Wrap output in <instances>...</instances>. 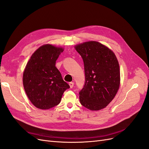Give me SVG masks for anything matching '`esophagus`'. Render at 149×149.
<instances>
[{
    "mask_svg": "<svg viewBox=\"0 0 149 149\" xmlns=\"http://www.w3.org/2000/svg\"><path fill=\"white\" fill-rule=\"evenodd\" d=\"M69 85H70V88H73L74 83H73V82H70V83H69Z\"/></svg>",
    "mask_w": 149,
    "mask_h": 149,
    "instance_id": "esophagus-1",
    "label": "esophagus"
}]
</instances>
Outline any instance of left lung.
Instances as JSON below:
<instances>
[{
	"instance_id": "8db88e82",
	"label": "left lung",
	"mask_w": 149,
	"mask_h": 149,
	"mask_svg": "<svg viewBox=\"0 0 149 149\" xmlns=\"http://www.w3.org/2000/svg\"><path fill=\"white\" fill-rule=\"evenodd\" d=\"M81 56L85 83L79 93L81 105L91 111L106 107L120 85L119 65L115 54L97 42H88L75 47Z\"/></svg>"
}]
</instances>
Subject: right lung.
Segmentation results:
<instances>
[{"label": "right lung", "mask_w": 149, "mask_h": 149, "mask_svg": "<svg viewBox=\"0 0 149 149\" xmlns=\"http://www.w3.org/2000/svg\"><path fill=\"white\" fill-rule=\"evenodd\" d=\"M62 48L45 45L36 50L28 61L23 74V84L30 101L38 109L57 106L63 94L70 87L55 66Z\"/></svg>", "instance_id": "obj_1"}]
</instances>
